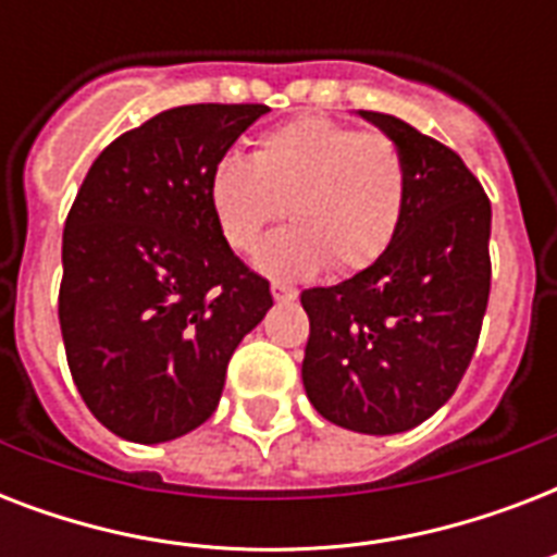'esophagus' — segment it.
<instances>
[{
	"label": "esophagus",
	"instance_id": "1",
	"mask_svg": "<svg viewBox=\"0 0 557 557\" xmlns=\"http://www.w3.org/2000/svg\"><path fill=\"white\" fill-rule=\"evenodd\" d=\"M271 295H274V300H295L297 288L288 286V283H280V280H274V283H271Z\"/></svg>",
	"mask_w": 557,
	"mask_h": 557
}]
</instances>
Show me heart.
<instances>
[{
    "label": "heart",
    "mask_w": 557,
    "mask_h": 557,
    "mask_svg": "<svg viewBox=\"0 0 557 557\" xmlns=\"http://www.w3.org/2000/svg\"><path fill=\"white\" fill-rule=\"evenodd\" d=\"M208 199L236 251H251L265 227L292 213L297 225L257 251L269 274L304 277L326 262L352 274L396 239L407 205V161L387 133L306 115L262 133L253 159H219Z\"/></svg>",
    "instance_id": "heart-1"
}]
</instances>
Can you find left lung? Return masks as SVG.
<instances>
[{
	"instance_id": "8db88e82",
	"label": "left lung",
	"mask_w": 557,
	"mask_h": 557,
	"mask_svg": "<svg viewBox=\"0 0 557 557\" xmlns=\"http://www.w3.org/2000/svg\"><path fill=\"white\" fill-rule=\"evenodd\" d=\"M361 115L405 152V219L372 265L300 295L304 387L332 424L387 436L436 413L474 358L492 292V201L450 147L396 115Z\"/></svg>"
}]
</instances>
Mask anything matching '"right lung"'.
I'll return each mask as SVG.
<instances>
[{
  "label": "right lung",
  "mask_w": 557,
  "mask_h": 557,
  "mask_svg": "<svg viewBox=\"0 0 557 557\" xmlns=\"http://www.w3.org/2000/svg\"><path fill=\"white\" fill-rule=\"evenodd\" d=\"M269 107L193 103L117 135L65 216L60 330L83 401L129 442L208 422L269 280L219 231L210 170Z\"/></svg>",
  "instance_id": "obj_1"
}]
</instances>
